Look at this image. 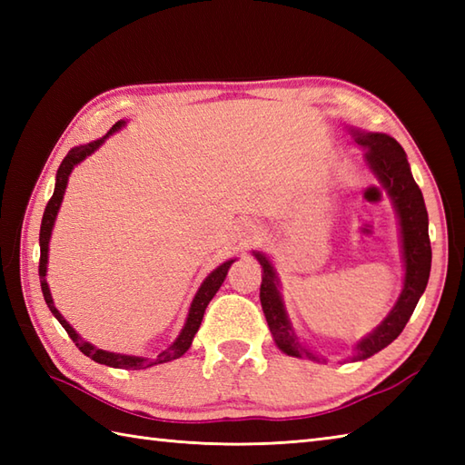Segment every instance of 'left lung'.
Masks as SVG:
<instances>
[{
    "label": "left lung",
    "instance_id": "obj_1",
    "mask_svg": "<svg viewBox=\"0 0 465 465\" xmlns=\"http://www.w3.org/2000/svg\"><path fill=\"white\" fill-rule=\"evenodd\" d=\"M355 142L365 150V162L378 175L381 185L388 190L393 205L400 213L401 238H403V260H406V280L398 303L393 305L388 318L381 322L378 330H373L368 338H363L355 345L353 360H365L370 355L378 353L406 328L413 310L426 292L431 270V245L428 233V210L423 203L421 190L410 172V163L403 147L385 134H360L353 132ZM255 258L263 265L260 300L262 308L268 320L270 331L273 335L278 348L295 358H308L320 361V358L300 345L298 338L292 331V325L285 315L283 303L278 292V278L272 263L265 260V255L255 253Z\"/></svg>",
    "mask_w": 465,
    "mask_h": 465
}]
</instances>
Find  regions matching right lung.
Returning a JSON list of instances; mask_svg holds the SVG:
<instances>
[{
  "instance_id": "add662e5",
  "label": "right lung",
  "mask_w": 465,
  "mask_h": 465,
  "mask_svg": "<svg viewBox=\"0 0 465 465\" xmlns=\"http://www.w3.org/2000/svg\"><path fill=\"white\" fill-rule=\"evenodd\" d=\"M124 125V122H117L110 134L117 132L120 127ZM107 134V135H110ZM105 135V137H107ZM105 137H102V140L97 142H92L87 145H80V147H74L72 152H69L65 157L62 165H59L57 170V175H55V190H54V195L52 200L47 202L45 205V212H44V217H42V230H39V250H42V255H39V282H42V292H44V300L47 303L49 312H52L57 322L64 325V330L67 331L69 338L74 340V343L77 345V350H80L82 353H85L87 358H92L94 361L97 363H104V365H110V368H122V370H143V368H150V365H155V363H165V361H172V360H177L182 358V355L190 350L192 345V340L195 331L200 330L202 325V320H203V312L207 308V303L212 302V298L215 295V292L220 290V285L223 283L225 275H227V270H230V265L233 263V260L222 263L220 268L213 270L210 275H207L205 282L202 283L200 292L195 293V298L192 302V308H190V313H187V320H185V325L182 333L177 335V340L170 345V348L163 350L157 358L153 360H143V358H135V355H122V353H112V351H104V350H97L94 348L92 343L84 341L80 335L75 333V330L69 325L64 315L59 313L55 310L54 305V300H52V293H49V288H47V282H45V270H47V243H49V238H52V227H54V222H55V215H57V210L59 205H62V200H64V192H65V185H67V177L69 173H72L74 167L84 162L87 155L94 153L97 147H100L104 143Z\"/></svg>"
}]
</instances>
